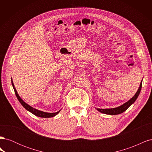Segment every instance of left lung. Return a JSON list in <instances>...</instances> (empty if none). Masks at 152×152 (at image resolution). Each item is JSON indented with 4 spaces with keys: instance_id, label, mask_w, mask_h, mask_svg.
<instances>
[{
    "instance_id": "left-lung-1",
    "label": "left lung",
    "mask_w": 152,
    "mask_h": 152,
    "mask_svg": "<svg viewBox=\"0 0 152 152\" xmlns=\"http://www.w3.org/2000/svg\"><path fill=\"white\" fill-rule=\"evenodd\" d=\"M141 87H142V81L141 82L140 85L138 89H137V92L136 93V94H134V96H133L132 98H131L126 103H124L123 104L119 106L118 107L116 108H96V109L99 111V112L102 113H104V114H107V115H118V114H121L122 113H123L124 112H125L126 110L130 107L131 104H132L134 103L136 99L138 97V96L141 92Z\"/></svg>"
}]
</instances>
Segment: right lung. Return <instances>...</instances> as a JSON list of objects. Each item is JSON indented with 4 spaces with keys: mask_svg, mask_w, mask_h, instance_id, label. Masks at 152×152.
Instances as JSON below:
<instances>
[{
    "mask_svg": "<svg viewBox=\"0 0 152 152\" xmlns=\"http://www.w3.org/2000/svg\"><path fill=\"white\" fill-rule=\"evenodd\" d=\"M11 83H12V86L13 87V89L15 90V94L16 96V97L18 98V99L19 100L20 103L21 104V105L26 110H28V112H31V113H33L35 115L39 117H42V118H50V117H53L54 116H56L58 113H59V112L61 111L60 110H59L58 112H54V113H48V112H42V111H40V110H39L37 109H35L33 107H31V106H30L29 104H28L27 103H26L23 100L20 96H19V94H18V92L16 89V88L15 87V85H14L13 82H12V80L11 79Z\"/></svg>",
    "mask_w": 152,
    "mask_h": 152,
    "instance_id": "add662e5",
    "label": "right lung"
}]
</instances>
